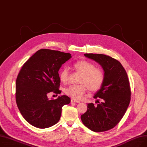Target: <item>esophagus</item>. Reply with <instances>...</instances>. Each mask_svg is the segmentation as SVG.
Segmentation results:
<instances>
[{
	"label": "esophagus",
	"mask_w": 147,
	"mask_h": 147,
	"mask_svg": "<svg viewBox=\"0 0 147 147\" xmlns=\"http://www.w3.org/2000/svg\"><path fill=\"white\" fill-rule=\"evenodd\" d=\"M70 101H71L72 103H80V101H77V100H75V99H71V100H70Z\"/></svg>",
	"instance_id": "obj_1"
}]
</instances>
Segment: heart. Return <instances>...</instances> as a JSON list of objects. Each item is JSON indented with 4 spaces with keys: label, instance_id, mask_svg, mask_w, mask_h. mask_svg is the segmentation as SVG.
<instances>
[{
    "label": "heart",
    "instance_id": "b5f03b06",
    "mask_svg": "<svg viewBox=\"0 0 147 147\" xmlns=\"http://www.w3.org/2000/svg\"><path fill=\"white\" fill-rule=\"evenodd\" d=\"M74 67L82 73L80 79V83L81 84L67 87L65 90L66 95L78 100L83 98L87 88L92 92H96L101 89L104 81V74L102 70L96 68L93 63L86 60L76 61L74 64ZM68 69L64 67L59 72L60 80L65 84L68 81Z\"/></svg>",
    "mask_w": 147,
    "mask_h": 147
}]
</instances>
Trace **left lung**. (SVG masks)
Segmentation results:
<instances>
[{"label": "left lung", "instance_id": "1", "mask_svg": "<svg viewBox=\"0 0 147 147\" xmlns=\"http://www.w3.org/2000/svg\"><path fill=\"white\" fill-rule=\"evenodd\" d=\"M97 62L104 72L102 86L93 98H101L97 106L87 104V110L81 116L83 124L93 131L102 132L115 127L124 116L130 102L131 90L127 72L119 61L109 56L85 54Z\"/></svg>", "mask_w": 147, "mask_h": 147}]
</instances>
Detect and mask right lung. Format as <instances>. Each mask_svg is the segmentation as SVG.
Returning <instances> with one entry per match:
<instances>
[{"label":"right lung","instance_id":"1","mask_svg":"<svg viewBox=\"0 0 147 147\" xmlns=\"http://www.w3.org/2000/svg\"><path fill=\"white\" fill-rule=\"evenodd\" d=\"M71 54L46 49L37 51L23 64L16 83V99L20 112L31 125L48 128L59 121L61 109L70 99L66 95L49 99L51 92L61 93L58 70Z\"/></svg>","mask_w":147,"mask_h":147}]
</instances>
